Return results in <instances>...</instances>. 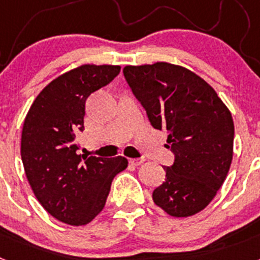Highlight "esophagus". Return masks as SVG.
Segmentation results:
<instances>
[{"label": "esophagus", "instance_id": "34e87169", "mask_svg": "<svg viewBox=\"0 0 260 260\" xmlns=\"http://www.w3.org/2000/svg\"><path fill=\"white\" fill-rule=\"evenodd\" d=\"M128 161H130V164L132 165H141V164H143L144 161H146V158H143V157H141V158H130V160H128Z\"/></svg>", "mask_w": 260, "mask_h": 260}]
</instances>
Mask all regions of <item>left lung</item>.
I'll return each instance as SVG.
<instances>
[{
  "mask_svg": "<svg viewBox=\"0 0 260 260\" xmlns=\"http://www.w3.org/2000/svg\"><path fill=\"white\" fill-rule=\"evenodd\" d=\"M123 75L151 125L168 134L174 153L167 177L156 187V206L173 217L207 207L224 183L233 158L234 123L215 89L182 66L155 62L125 66Z\"/></svg>",
  "mask_w": 260,
  "mask_h": 260,
  "instance_id": "1",
  "label": "left lung"
}]
</instances>
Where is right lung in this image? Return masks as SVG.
<instances>
[{
  "label": "right lung",
  "mask_w": 260,
  "mask_h": 260,
  "mask_svg": "<svg viewBox=\"0 0 260 260\" xmlns=\"http://www.w3.org/2000/svg\"><path fill=\"white\" fill-rule=\"evenodd\" d=\"M121 66L80 65L53 79L24 118L20 155L27 180L48 213L69 225H86L102 212L114 176L127 158L78 155L89 95L118 75Z\"/></svg>",
  "instance_id": "1"
}]
</instances>
